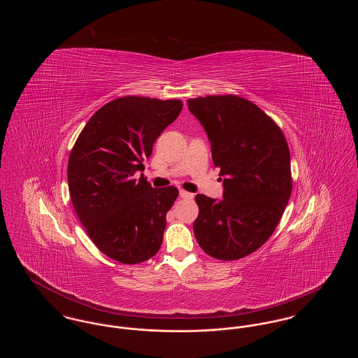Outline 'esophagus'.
I'll return each mask as SVG.
<instances>
[{"label": "esophagus", "instance_id": "34e87169", "mask_svg": "<svg viewBox=\"0 0 358 358\" xmlns=\"http://www.w3.org/2000/svg\"><path fill=\"white\" fill-rule=\"evenodd\" d=\"M180 197H182V199H187V200H190V199H193V193H189V192H187V190L181 189V190H180Z\"/></svg>", "mask_w": 358, "mask_h": 358}]
</instances>
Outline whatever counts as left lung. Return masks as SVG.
<instances>
[{"label": "left lung", "instance_id": "1", "mask_svg": "<svg viewBox=\"0 0 358 358\" xmlns=\"http://www.w3.org/2000/svg\"><path fill=\"white\" fill-rule=\"evenodd\" d=\"M212 146L224 181L222 201L197 194L193 222L208 255L236 260L255 252L273 235L292 189L289 150L280 127L255 103L238 95L187 101Z\"/></svg>", "mask_w": 358, "mask_h": 358}]
</instances>
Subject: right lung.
I'll return each instance as SVG.
<instances>
[{
  "label": "right lung",
  "mask_w": 358,
  "mask_h": 358,
  "mask_svg": "<svg viewBox=\"0 0 358 358\" xmlns=\"http://www.w3.org/2000/svg\"><path fill=\"white\" fill-rule=\"evenodd\" d=\"M181 110L178 99H114L90 118L71 150L67 176L75 212L94 244L120 263H142L162 244L178 189L152 187L134 174L145 171L142 161Z\"/></svg>",
  "instance_id": "1"
}]
</instances>
